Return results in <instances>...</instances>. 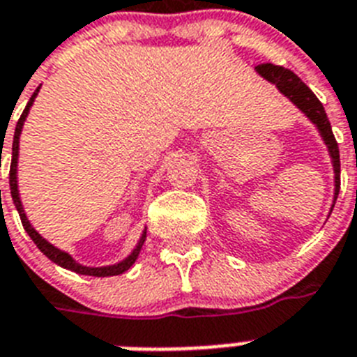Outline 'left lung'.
Here are the masks:
<instances>
[{
	"label": "left lung",
	"mask_w": 357,
	"mask_h": 357,
	"mask_svg": "<svg viewBox=\"0 0 357 357\" xmlns=\"http://www.w3.org/2000/svg\"><path fill=\"white\" fill-rule=\"evenodd\" d=\"M255 69H257V73L262 78H266L268 82L275 84V86L279 88L280 93H282L284 97H288L289 100H291V102H294L295 106H297V108L315 124V126H317L321 137H323L324 144H326V149H328L330 158H332V167H334L335 174V202L339 194V174H341L339 146L337 141H335L334 137V133H332V126H330V121L328 117H326V112H324L323 104L319 102V98L315 97L314 91H312V89H310L294 71L280 68V66H273V63H260V66H257ZM332 207H334V205H332Z\"/></svg>",
	"instance_id": "obj_1"
}]
</instances>
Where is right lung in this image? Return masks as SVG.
Returning <instances> with one entry per match:
<instances>
[{
  "instance_id": "add662e5",
  "label": "right lung",
  "mask_w": 357,
  "mask_h": 357,
  "mask_svg": "<svg viewBox=\"0 0 357 357\" xmlns=\"http://www.w3.org/2000/svg\"><path fill=\"white\" fill-rule=\"evenodd\" d=\"M38 91H40V88L36 89L33 93V97H31V100L27 102V106H25V109H23L22 117H20L18 124H16V130H14V141H13V163H10V174H8V183H10V194H13V202L14 205H16V211H18L20 218H22V224H23V229L27 231V234L33 238V242L36 244V248L42 251L45 257H47L49 260H53L54 264H58L60 268H66L69 269V271H75V273L78 275H89V277H113V275H121L124 273V271H128L130 268L133 266V262L137 260L139 257V251H141V248H143L144 244V238H146V229L143 231V234H141V238H139L137 245H135V249H133L132 253L126 257L124 260H121V262L113 264V266H102V268H89V266H82V264H78L77 260L71 257L69 253H66V251H62V249L54 248L51 242H47V240L43 238L42 234L38 233L36 229L31 225V222H29L27 214H25V211H23V205H22V199H20V190H18V150H20V135H22V128H23V123H25V119H27L29 115V109H31V106H33L34 98H36Z\"/></svg>"
}]
</instances>
